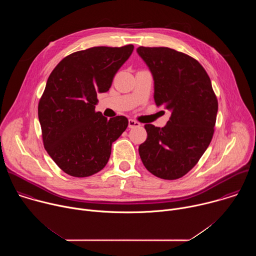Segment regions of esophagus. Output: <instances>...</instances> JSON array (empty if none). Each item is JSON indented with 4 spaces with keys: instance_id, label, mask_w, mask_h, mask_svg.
<instances>
[{
    "instance_id": "34e87169",
    "label": "esophagus",
    "mask_w": 256,
    "mask_h": 256,
    "mask_svg": "<svg viewBox=\"0 0 256 256\" xmlns=\"http://www.w3.org/2000/svg\"><path fill=\"white\" fill-rule=\"evenodd\" d=\"M140 124L136 120H128V128H140Z\"/></svg>"
}]
</instances>
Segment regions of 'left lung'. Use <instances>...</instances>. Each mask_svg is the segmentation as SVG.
<instances>
[{
  "label": "left lung",
  "mask_w": 256,
  "mask_h": 256,
  "mask_svg": "<svg viewBox=\"0 0 256 256\" xmlns=\"http://www.w3.org/2000/svg\"><path fill=\"white\" fill-rule=\"evenodd\" d=\"M136 52L152 72L156 105L171 112L164 128L144 124L148 136L138 154L155 176L178 179L208 149L218 100L206 70L194 58L169 48L140 46Z\"/></svg>",
  "instance_id": "8db88e82"
}]
</instances>
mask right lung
Wrapping results in <instances>:
<instances>
[{"mask_svg":"<svg viewBox=\"0 0 256 256\" xmlns=\"http://www.w3.org/2000/svg\"><path fill=\"white\" fill-rule=\"evenodd\" d=\"M134 46H95L62 58L50 75L38 103L46 152L66 174L91 176L102 170L112 144L126 130V116L107 120L95 112L97 94L107 92Z\"/></svg>","mask_w":256,"mask_h":256,"instance_id":"1","label":"right lung"}]
</instances>
